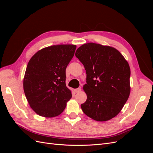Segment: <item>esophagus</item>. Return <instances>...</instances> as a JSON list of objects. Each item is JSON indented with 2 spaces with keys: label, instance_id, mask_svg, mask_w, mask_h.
<instances>
[{
  "label": "esophagus",
  "instance_id": "34e87169",
  "mask_svg": "<svg viewBox=\"0 0 153 153\" xmlns=\"http://www.w3.org/2000/svg\"><path fill=\"white\" fill-rule=\"evenodd\" d=\"M80 91H81V87H78V88H77V89H74V91H75V92H79Z\"/></svg>",
  "mask_w": 153,
  "mask_h": 153
}]
</instances>
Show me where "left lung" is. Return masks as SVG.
Here are the masks:
<instances>
[{
  "label": "left lung",
  "mask_w": 153,
  "mask_h": 153,
  "mask_svg": "<svg viewBox=\"0 0 153 153\" xmlns=\"http://www.w3.org/2000/svg\"><path fill=\"white\" fill-rule=\"evenodd\" d=\"M75 56L84 66L87 100L84 113L97 121H106L121 112L130 93V68L117 50L93 43L78 48Z\"/></svg>",
  "instance_id": "1"
}]
</instances>
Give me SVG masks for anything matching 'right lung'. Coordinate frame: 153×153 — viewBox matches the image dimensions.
Masks as SVG:
<instances>
[{
    "mask_svg": "<svg viewBox=\"0 0 153 153\" xmlns=\"http://www.w3.org/2000/svg\"><path fill=\"white\" fill-rule=\"evenodd\" d=\"M76 48L73 45L45 48L36 53L27 64L24 92L30 107L41 116H57L71 98V92L66 85V69Z\"/></svg>",
    "mask_w": 153,
    "mask_h": 153,
    "instance_id": "1",
    "label": "right lung"
}]
</instances>
